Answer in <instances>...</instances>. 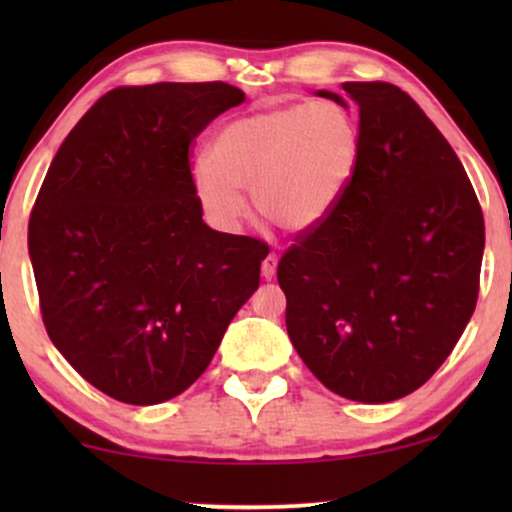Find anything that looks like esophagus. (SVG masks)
<instances>
[{
	"label": "esophagus",
	"instance_id": "34e87169",
	"mask_svg": "<svg viewBox=\"0 0 512 512\" xmlns=\"http://www.w3.org/2000/svg\"><path fill=\"white\" fill-rule=\"evenodd\" d=\"M277 263H279V258H277L275 254L265 256V261H263V265H261V275H263V279H272V277H275Z\"/></svg>",
	"mask_w": 512,
	"mask_h": 512
}]
</instances>
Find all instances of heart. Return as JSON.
I'll use <instances>...</instances> for the list:
<instances>
[{
    "label": "heart",
    "mask_w": 512,
    "mask_h": 512,
    "mask_svg": "<svg viewBox=\"0 0 512 512\" xmlns=\"http://www.w3.org/2000/svg\"><path fill=\"white\" fill-rule=\"evenodd\" d=\"M359 160V118L342 104L258 109L216 132L209 158L193 165V188L221 228L237 226L240 191H251L263 219L307 233L340 207Z\"/></svg>",
    "instance_id": "b5f03b06"
}]
</instances>
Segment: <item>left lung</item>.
<instances>
[{
  "label": "left lung",
  "mask_w": 512,
  "mask_h": 512,
  "mask_svg": "<svg viewBox=\"0 0 512 512\" xmlns=\"http://www.w3.org/2000/svg\"><path fill=\"white\" fill-rule=\"evenodd\" d=\"M361 160L340 207L296 237L277 279L286 331L314 377L349 401L422 387L478 303L485 219L457 153L394 83L349 81Z\"/></svg>",
  "instance_id": "1"
}]
</instances>
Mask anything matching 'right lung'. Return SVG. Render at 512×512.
Instances as JSON below:
<instances>
[{"label":"right lung","instance_id":"add662e5","mask_svg":"<svg viewBox=\"0 0 512 512\" xmlns=\"http://www.w3.org/2000/svg\"><path fill=\"white\" fill-rule=\"evenodd\" d=\"M244 102L223 81L121 86L74 125L27 247L48 338L83 380L156 405L205 373L268 249L202 221L188 149Z\"/></svg>","mask_w":512,"mask_h":512}]
</instances>
